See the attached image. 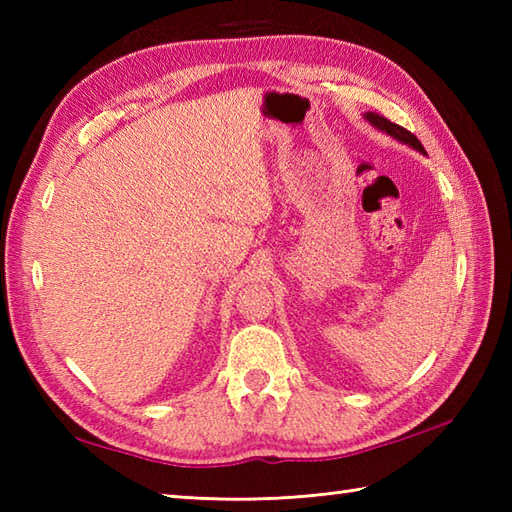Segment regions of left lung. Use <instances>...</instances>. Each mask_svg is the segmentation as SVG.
I'll list each match as a JSON object with an SVG mask.
<instances>
[{
    "mask_svg": "<svg viewBox=\"0 0 512 512\" xmlns=\"http://www.w3.org/2000/svg\"><path fill=\"white\" fill-rule=\"evenodd\" d=\"M367 121L372 123V125H376L378 129H383V132H387L389 136H394V138L402 140V143H407V145H411L413 149H418V151H422V154H424V147L420 145V140H418L416 136H413L411 132H407L405 127H400V125H396V123H391L389 118L380 116V114H372V112L367 114Z\"/></svg>",
    "mask_w": 512,
    "mask_h": 512,
    "instance_id": "obj_1",
    "label": "left lung"
}]
</instances>
